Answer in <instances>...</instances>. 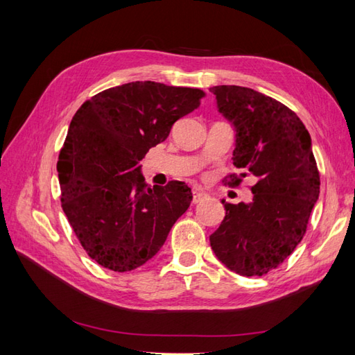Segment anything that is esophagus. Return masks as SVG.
Masks as SVG:
<instances>
[{
  "label": "esophagus",
  "instance_id": "esophagus-1",
  "mask_svg": "<svg viewBox=\"0 0 355 355\" xmlns=\"http://www.w3.org/2000/svg\"><path fill=\"white\" fill-rule=\"evenodd\" d=\"M207 197H209V195L205 191H201V189H193L192 191V202H193V205L201 202L202 200H206Z\"/></svg>",
  "mask_w": 355,
  "mask_h": 355
}]
</instances>
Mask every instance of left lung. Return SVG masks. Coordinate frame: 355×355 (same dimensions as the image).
Instances as JSON below:
<instances>
[{"label": "left lung", "instance_id": "1", "mask_svg": "<svg viewBox=\"0 0 355 355\" xmlns=\"http://www.w3.org/2000/svg\"><path fill=\"white\" fill-rule=\"evenodd\" d=\"M216 108L235 131L233 164L250 175L253 198L232 205L210 247L229 270L263 276L288 258L302 241L319 200L320 177L310 132L294 112L276 99L238 85L210 88Z\"/></svg>", "mask_w": 355, "mask_h": 355}]
</instances>
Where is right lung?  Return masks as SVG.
I'll return each mask as SVG.
<instances>
[{"instance_id":"right-lung-1","label":"right lung","mask_w":355,"mask_h":355,"mask_svg":"<svg viewBox=\"0 0 355 355\" xmlns=\"http://www.w3.org/2000/svg\"><path fill=\"white\" fill-rule=\"evenodd\" d=\"M202 96L198 88L137 80L93 96L71 119L58 160L62 209L99 266L120 273L143 266L191 206V187H149L140 162Z\"/></svg>"}]
</instances>
